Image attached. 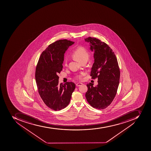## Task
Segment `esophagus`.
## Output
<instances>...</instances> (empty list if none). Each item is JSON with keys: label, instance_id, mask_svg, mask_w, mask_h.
<instances>
[{"label": "esophagus", "instance_id": "34e87169", "mask_svg": "<svg viewBox=\"0 0 151 151\" xmlns=\"http://www.w3.org/2000/svg\"><path fill=\"white\" fill-rule=\"evenodd\" d=\"M83 83H77L76 84V86L77 87L80 86H82Z\"/></svg>", "mask_w": 151, "mask_h": 151}]
</instances>
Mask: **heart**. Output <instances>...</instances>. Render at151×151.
<instances>
[{"label":"heart","instance_id":"b5f03b06","mask_svg":"<svg viewBox=\"0 0 151 151\" xmlns=\"http://www.w3.org/2000/svg\"><path fill=\"white\" fill-rule=\"evenodd\" d=\"M73 56L74 58H76L77 60L81 62L84 60H88L89 57V53L86 49L83 47L79 46L76 48L74 52L73 53ZM67 62V60H65V63ZM85 75V73H80L76 76V77L79 79H82V78Z\"/></svg>","mask_w":151,"mask_h":151}]
</instances>
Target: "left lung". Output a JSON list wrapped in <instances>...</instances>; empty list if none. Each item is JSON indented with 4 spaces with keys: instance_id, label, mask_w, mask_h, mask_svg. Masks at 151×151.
Instances as JSON below:
<instances>
[{
    "instance_id": "8db88e82",
    "label": "left lung",
    "mask_w": 151,
    "mask_h": 151,
    "mask_svg": "<svg viewBox=\"0 0 151 151\" xmlns=\"http://www.w3.org/2000/svg\"><path fill=\"white\" fill-rule=\"evenodd\" d=\"M94 50V62L90 76L98 79V84L87 83L86 97L91 106L98 109L106 108L111 104L116 95L120 79V70L114 52L104 42L93 37L84 39Z\"/></svg>"
}]
</instances>
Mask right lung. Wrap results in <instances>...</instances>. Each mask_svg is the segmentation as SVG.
I'll return each instance as SVG.
<instances>
[{
    "label": "right lung",
    "mask_w": 151,
    "mask_h": 151,
    "mask_svg": "<svg viewBox=\"0 0 151 151\" xmlns=\"http://www.w3.org/2000/svg\"><path fill=\"white\" fill-rule=\"evenodd\" d=\"M74 42L60 40L48 46L40 55L35 70L38 92L44 104L54 111L69 104L76 85L73 82L58 83V74L62 70L65 51Z\"/></svg>",
    "instance_id": "1"
}]
</instances>
